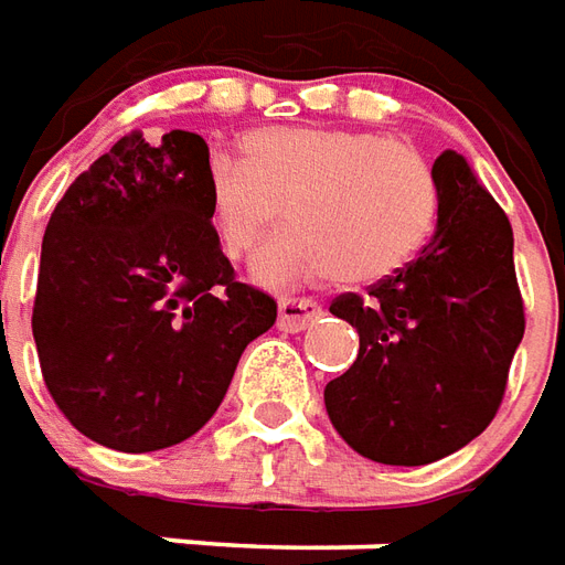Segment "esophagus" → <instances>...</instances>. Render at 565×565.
I'll return each instance as SVG.
<instances>
[{
    "label": "esophagus",
    "instance_id": "1",
    "mask_svg": "<svg viewBox=\"0 0 565 565\" xmlns=\"http://www.w3.org/2000/svg\"><path fill=\"white\" fill-rule=\"evenodd\" d=\"M321 306L315 299H299V296H281L278 299V327L287 333H299L309 323L321 318Z\"/></svg>",
    "mask_w": 565,
    "mask_h": 565
}]
</instances>
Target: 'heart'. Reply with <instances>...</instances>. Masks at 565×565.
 Masks as SVG:
<instances>
[{
    "mask_svg": "<svg viewBox=\"0 0 565 565\" xmlns=\"http://www.w3.org/2000/svg\"><path fill=\"white\" fill-rule=\"evenodd\" d=\"M242 156L207 164V216L220 250L242 259L284 207L294 226L250 266L266 287L382 281L431 235L437 186L413 146L345 128H263L244 137Z\"/></svg>",
    "mask_w": 565,
    "mask_h": 565,
    "instance_id": "heart-1",
    "label": "heart"
}]
</instances>
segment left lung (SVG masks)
Here are the masks:
<instances>
[{"label": "left lung", "instance_id": "left-lung-1", "mask_svg": "<svg viewBox=\"0 0 565 565\" xmlns=\"http://www.w3.org/2000/svg\"><path fill=\"white\" fill-rule=\"evenodd\" d=\"M431 177L437 228L419 259L330 306L361 349L327 382V416L382 465H428L471 444L499 413L526 330L504 211L452 149Z\"/></svg>", "mask_w": 565, "mask_h": 565}]
</instances>
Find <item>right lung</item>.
Masks as SVG:
<instances>
[{"label":"right lung","mask_w":565,"mask_h":565,"mask_svg":"<svg viewBox=\"0 0 565 565\" xmlns=\"http://www.w3.org/2000/svg\"><path fill=\"white\" fill-rule=\"evenodd\" d=\"M199 134H125L78 173L42 238L33 339L54 404L118 452L186 440L278 306L235 281L207 216Z\"/></svg>","instance_id":"add662e5"}]
</instances>
